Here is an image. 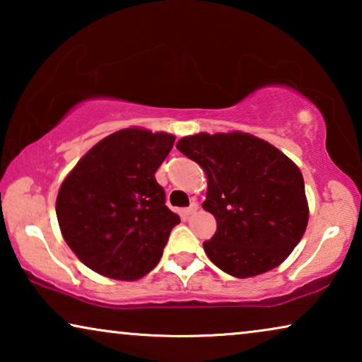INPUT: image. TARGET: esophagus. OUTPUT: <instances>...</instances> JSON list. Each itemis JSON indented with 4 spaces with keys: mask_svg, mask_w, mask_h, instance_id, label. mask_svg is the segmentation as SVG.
Segmentation results:
<instances>
[{
    "mask_svg": "<svg viewBox=\"0 0 362 362\" xmlns=\"http://www.w3.org/2000/svg\"><path fill=\"white\" fill-rule=\"evenodd\" d=\"M197 209H199V204L197 202H192V204L189 207H186V209H182V214H185L186 217H189L192 214H196Z\"/></svg>",
    "mask_w": 362,
    "mask_h": 362,
    "instance_id": "34e87169",
    "label": "esophagus"
}]
</instances>
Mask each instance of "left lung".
I'll return each instance as SVG.
<instances>
[{"mask_svg":"<svg viewBox=\"0 0 362 362\" xmlns=\"http://www.w3.org/2000/svg\"><path fill=\"white\" fill-rule=\"evenodd\" d=\"M207 176L202 207L217 230L204 250L237 279L279 267L301 240L308 201L300 168L269 141L242 132L197 133L176 145Z\"/></svg>","mask_w":362,"mask_h":362,"instance_id":"1","label":"left lung"}]
</instances>
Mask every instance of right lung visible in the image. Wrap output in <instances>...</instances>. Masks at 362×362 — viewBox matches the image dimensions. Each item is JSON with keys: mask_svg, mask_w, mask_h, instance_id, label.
<instances>
[{"mask_svg": "<svg viewBox=\"0 0 362 362\" xmlns=\"http://www.w3.org/2000/svg\"><path fill=\"white\" fill-rule=\"evenodd\" d=\"M175 136L123 128L90 148L62 181L56 214L64 240L88 269L138 280L155 269L180 216L155 173Z\"/></svg>", "mask_w": 362, "mask_h": 362, "instance_id": "right-lung-1", "label": "right lung"}]
</instances>
